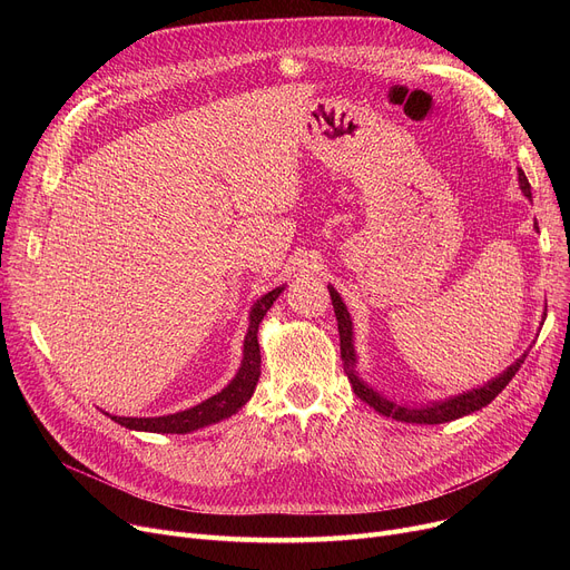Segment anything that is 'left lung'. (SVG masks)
<instances>
[{
	"instance_id": "obj_1",
	"label": "left lung",
	"mask_w": 570,
	"mask_h": 570,
	"mask_svg": "<svg viewBox=\"0 0 570 570\" xmlns=\"http://www.w3.org/2000/svg\"><path fill=\"white\" fill-rule=\"evenodd\" d=\"M518 183L522 194L531 200V185L524 175V170H518ZM538 228V226H533ZM327 291H331V301L335 307V316H337V327H340V346H342V361H344V372L353 385L355 395L361 397L363 402H367L372 409H376L381 415L385 417H395V421L402 423H415V425H439V423H451L458 421L462 415H469L473 411H481L483 406H488L503 387L508 385V381H513V376L518 374L520 365L524 363V357L529 351H524L518 361L505 367L499 376L490 379L488 383L471 387L466 393L453 395L448 400H439V402H428V404H406V402H397L385 397L383 393H379L376 387H372L367 381H363L357 376V353L353 346V321L351 314L342 301V295L335 291V286L327 284Z\"/></svg>"
}]
</instances>
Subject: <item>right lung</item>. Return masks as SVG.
I'll return each mask as SVG.
<instances>
[{
  "instance_id": "right-lung-1",
  "label": "right lung",
  "mask_w": 570,
  "mask_h": 570,
  "mask_svg": "<svg viewBox=\"0 0 570 570\" xmlns=\"http://www.w3.org/2000/svg\"><path fill=\"white\" fill-rule=\"evenodd\" d=\"M282 291H284V286H277L273 291H267L265 295H261L254 303V307L249 312V327L245 335V346H243V363H239L230 383L226 387H222L217 395L203 400L200 404H196L191 409L168 413V415H155V417H129V415H110V413H106V415H110V421H115L117 425H122L127 430H136V432L189 434L200 428L226 421V417L237 413L252 400V395L256 391V383L261 376L258 325H261L263 316L267 314V309L273 307V303L282 295Z\"/></svg>"
}]
</instances>
